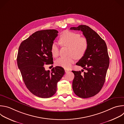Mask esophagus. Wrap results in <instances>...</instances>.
<instances>
[{
    "instance_id": "1",
    "label": "esophagus",
    "mask_w": 124,
    "mask_h": 124,
    "mask_svg": "<svg viewBox=\"0 0 124 124\" xmlns=\"http://www.w3.org/2000/svg\"><path fill=\"white\" fill-rule=\"evenodd\" d=\"M70 70H67V69H65V72H69Z\"/></svg>"
}]
</instances>
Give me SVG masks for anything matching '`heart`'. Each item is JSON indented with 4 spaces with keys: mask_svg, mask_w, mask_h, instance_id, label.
<instances>
[{
    "mask_svg": "<svg viewBox=\"0 0 124 124\" xmlns=\"http://www.w3.org/2000/svg\"><path fill=\"white\" fill-rule=\"evenodd\" d=\"M59 41L61 46L69 47V55L59 58L56 60V64L65 69L70 68L74 63L76 57L80 58L83 57L88 48L89 42L86 37L81 36V34L78 32L68 30L61 33ZM51 52L54 57L59 55V49L57 43L54 42L52 44Z\"/></svg>",
    "mask_w": 124,
    "mask_h": 124,
    "instance_id": "obj_1",
    "label": "heart"
}]
</instances>
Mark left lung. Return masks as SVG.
I'll use <instances>...</instances> for the list:
<instances>
[{
  "label": "left lung",
  "instance_id": "8db88e82",
  "mask_svg": "<svg viewBox=\"0 0 124 124\" xmlns=\"http://www.w3.org/2000/svg\"><path fill=\"white\" fill-rule=\"evenodd\" d=\"M70 29L81 31L89 42L86 53L76 64L83 68L86 72L82 75L80 70L72 71L74 74L72 89L80 98L91 97L101 91L105 83L109 64L107 45L99 34L88 26L81 25Z\"/></svg>",
  "mask_w": 124,
  "mask_h": 124
}]
</instances>
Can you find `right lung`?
<instances>
[{
  "instance_id": "1",
  "label": "right lung",
  "mask_w": 124,
  "mask_h": 124,
  "mask_svg": "<svg viewBox=\"0 0 124 124\" xmlns=\"http://www.w3.org/2000/svg\"><path fill=\"white\" fill-rule=\"evenodd\" d=\"M58 33L55 30L37 31L23 41L18 49L17 66L24 83L31 93L39 97L53 96L57 82L65 74L61 67L53 68L51 72L44 67L53 63L51 47Z\"/></svg>"
}]
</instances>
